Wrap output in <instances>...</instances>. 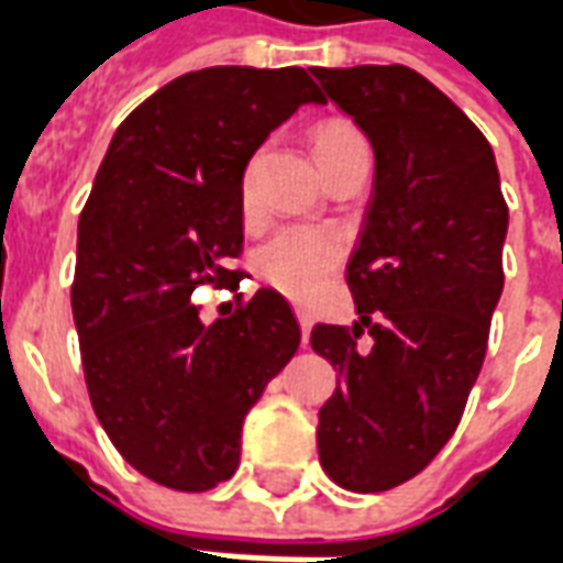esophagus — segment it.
<instances>
[{
  "label": "esophagus",
  "instance_id": "34e87169",
  "mask_svg": "<svg viewBox=\"0 0 563 563\" xmlns=\"http://www.w3.org/2000/svg\"><path fill=\"white\" fill-rule=\"evenodd\" d=\"M298 325H301V341L307 343V338H310V329H313V319H310V313L298 310Z\"/></svg>",
  "mask_w": 563,
  "mask_h": 563
}]
</instances>
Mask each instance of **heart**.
I'll use <instances>...</instances> for the list:
<instances>
[{
	"instance_id": "obj_1",
	"label": "heart",
	"mask_w": 563,
	"mask_h": 563,
	"mask_svg": "<svg viewBox=\"0 0 563 563\" xmlns=\"http://www.w3.org/2000/svg\"><path fill=\"white\" fill-rule=\"evenodd\" d=\"M353 144H367L365 135L346 123V120H325L313 135V150H317L319 165L334 159L341 150ZM238 198H241V213L246 220L256 217L258 192H256V156L246 159L241 168V184H238ZM343 262L341 234L319 225H289L271 234L265 244L253 253V268L262 280L274 286L292 301H310L317 298L329 277Z\"/></svg>"
}]
</instances>
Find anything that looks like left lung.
I'll use <instances>...</instances> for the list:
<instances>
[{"mask_svg": "<svg viewBox=\"0 0 563 563\" xmlns=\"http://www.w3.org/2000/svg\"><path fill=\"white\" fill-rule=\"evenodd\" d=\"M374 144V198L346 286L358 322L317 325L341 374L319 410V461L350 492L422 473L464 413L504 292L509 210L495 153L459 104L407 66L313 68ZM372 341L361 343V334Z\"/></svg>", "mask_w": 563, "mask_h": 563, "instance_id": "1", "label": "left lung"}]
</instances>
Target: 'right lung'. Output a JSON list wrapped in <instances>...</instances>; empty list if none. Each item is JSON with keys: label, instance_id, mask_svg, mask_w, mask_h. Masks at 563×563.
<instances>
[{"label": "right lung", "instance_id": "obj_1", "mask_svg": "<svg viewBox=\"0 0 563 563\" xmlns=\"http://www.w3.org/2000/svg\"><path fill=\"white\" fill-rule=\"evenodd\" d=\"M307 102L305 68L213 66L165 84L117 126L80 210L71 313L92 410L153 483L208 492L241 464L244 416L301 329L274 289L213 325L192 292H238L241 168Z\"/></svg>", "mask_w": 563, "mask_h": 563}]
</instances>
